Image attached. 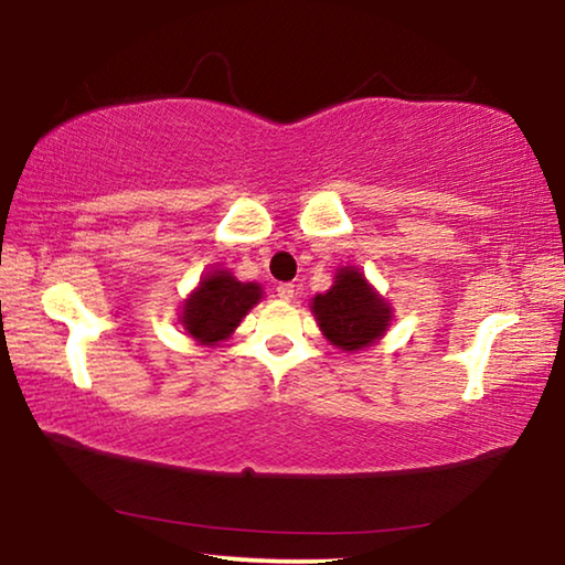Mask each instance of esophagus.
I'll return each instance as SVG.
<instances>
[{
	"mask_svg": "<svg viewBox=\"0 0 565 565\" xmlns=\"http://www.w3.org/2000/svg\"><path fill=\"white\" fill-rule=\"evenodd\" d=\"M294 294H296L294 284H279V286H276V296H279V299H284V301H291Z\"/></svg>",
	"mask_w": 565,
	"mask_h": 565,
	"instance_id": "esophagus-1",
	"label": "esophagus"
}]
</instances>
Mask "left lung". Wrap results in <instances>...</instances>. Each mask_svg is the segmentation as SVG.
Returning <instances> with one entry per match:
<instances>
[{"mask_svg":"<svg viewBox=\"0 0 565 565\" xmlns=\"http://www.w3.org/2000/svg\"><path fill=\"white\" fill-rule=\"evenodd\" d=\"M311 309L327 339L343 351L371 347L391 319L386 301H381L351 266L337 274V284L327 294H319Z\"/></svg>","mask_w":565,"mask_h":565,"instance_id":"obj_1","label":"left lung"}]
</instances>
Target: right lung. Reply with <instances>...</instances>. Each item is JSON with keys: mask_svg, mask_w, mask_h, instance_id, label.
<instances>
[{"mask_svg": "<svg viewBox=\"0 0 565 565\" xmlns=\"http://www.w3.org/2000/svg\"><path fill=\"white\" fill-rule=\"evenodd\" d=\"M259 299L262 289L256 284H242L232 274L214 271L186 299L181 323L196 341L216 343L238 327Z\"/></svg>", "mask_w": 565, "mask_h": 565, "instance_id": "add662e5", "label": "right lung"}]
</instances>
